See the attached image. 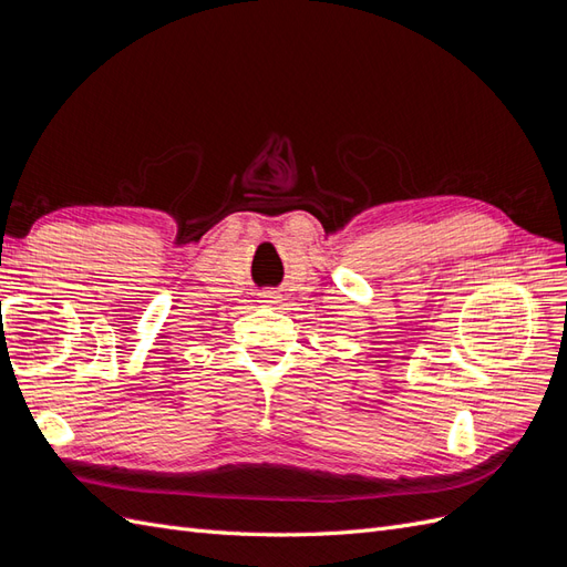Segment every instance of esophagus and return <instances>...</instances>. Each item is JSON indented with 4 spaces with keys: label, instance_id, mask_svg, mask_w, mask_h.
I'll return each mask as SVG.
<instances>
[{
    "label": "esophagus",
    "instance_id": "34e87169",
    "mask_svg": "<svg viewBox=\"0 0 567 567\" xmlns=\"http://www.w3.org/2000/svg\"><path fill=\"white\" fill-rule=\"evenodd\" d=\"M257 302L265 305V307H274V305H279V293H277V290H262L260 300H257Z\"/></svg>",
    "mask_w": 567,
    "mask_h": 567
}]
</instances>
